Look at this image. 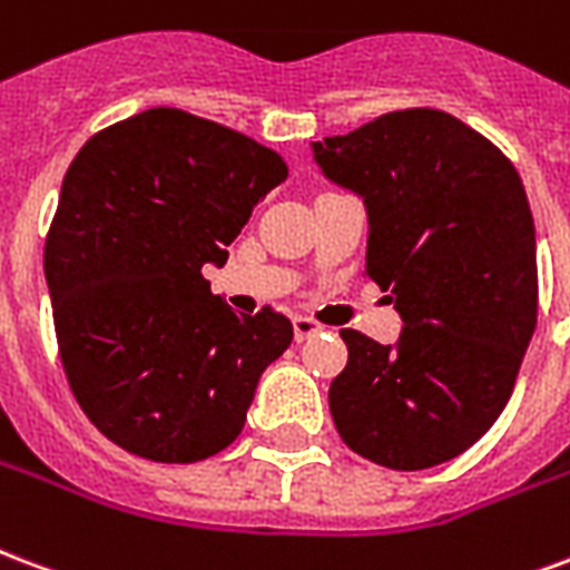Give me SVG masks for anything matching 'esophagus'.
Segmentation results:
<instances>
[{"mask_svg":"<svg viewBox=\"0 0 570 570\" xmlns=\"http://www.w3.org/2000/svg\"><path fill=\"white\" fill-rule=\"evenodd\" d=\"M293 328H295V341H311L316 334L323 332V325L311 320V316H295L293 320Z\"/></svg>","mask_w":570,"mask_h":570,"instance_id":"esophagus-1","label":"esophagus"}]
</instances>
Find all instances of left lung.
Instances as JSON below:
<instances>
[{
    "instance_id": "1",
    "label": "left lung",
    "mask_w": 570,
    "mask_h": 570,
    "mask_svg": "<svg viewBox=\"0 0 570 570\" xmlns=\"http://www.w3.org/2000/svg\"><path fill=\"white\" fill-rule=\"evenodd\" d=\"M314 160L364 199V275L403 320L394 346L341 332L350 362L328 389L334 428L380 466H440L493 428L535 332L523 181L488 137L428 107L325 137Z\"/></svg>"
}]
</instances>
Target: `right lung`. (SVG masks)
I'll list each match as a JSON object with an SVG mask.
<instances>
[{
	"instance_id": "1",
	"label": "right lung",
	"mask_w": 570,
	"mask_h": 570,
	"mask_svg": "<svg viewBox=\"0 0 570 570\" xmlns=\"http://www.w3.org/2000/svg\"><path fill=\"white\" fill-rule=\"evenodd\" d=\"M286 176L277 151L176 107L98 130L71 160L43 275L68 385L119 449L197 463L242 433L293 323L272 307L236 314L203 266L227 263Z\"/></svg>"
}]
</instances>
